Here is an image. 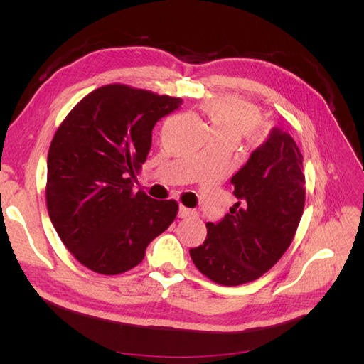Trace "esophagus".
Segmentation results:
<instances>
[{
    "instance_id": "esophagus-1",
    "label": "esophagus",
    "mask_w": 364,
    "mask_h": 364,
    "mask_svg": "<svg viewBox=\"0 0 364 364\" xmlns=\"http://www.w3.org/2000/svg\"><path fill=\"white\" fill-rule=\"evenodd\" d=\"M194 214V211L193 209H190V208H186V206H183V205H181L179 206V217L181 218H186V217H191Z\"/></svg>"
}]
</instances>
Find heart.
<instances>
[{"mask_svg": "<svg viewBox=\"0 0 364 364\" xmlns=\"http://www.w3.org/2000/svg\"><path fill=\"white\" fill-rule=\"evenodd\" d=\"M214 139H228L234 144L241 136L259 135V114L255 107L238 100H214L202 106Z\"/></svg>", "mask_w": 364, "mask_h": 364, "instance_id": "1", "label": "heart"}]
</instances>
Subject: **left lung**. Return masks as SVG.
<instances>
[{
    "instance_id": "1",
    "label": "left lung",
    "mask_w": 364,
    "mask_h": 364,
    "mask_svg": "<svg viewBox=\"0 0 364 364\" xmlns=\"http://www.w3.org/2000/svg\"><path fill=\"white\" fill-rule=\"evenodd\" d=\"M302 155L279 127L252 151L230 183L238 202L222 222L206 223L194 266L215 284L235 287L269 272L291 245L305 206Z\"/></svg>"
}]
</instances>
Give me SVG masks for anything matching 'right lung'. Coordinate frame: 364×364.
Returning a JSON list of instances; mask_svg holds the SVG:
<instances>
[{
  "label": "right lung",
  "mask_w": 364,
  "mask_h": 364,
  "mask_svg": "<svg viewBox=\"0 0 364 364\" xmlns=\"http://www.w3.org/2000/svg\"><path fill=\"white\" fill-rule=\"evenodd\" d=\"M182 98L112 83L77 103L48 150L46 199L71 255L100 274H121L144 259L150 241L179 211L176 200L134 191L156 121Z\"/></svg>",
  "instance_id": "obj_1"
}]
</instances>
